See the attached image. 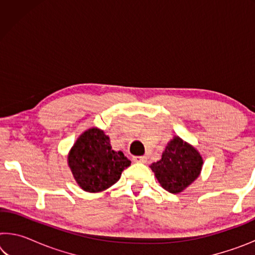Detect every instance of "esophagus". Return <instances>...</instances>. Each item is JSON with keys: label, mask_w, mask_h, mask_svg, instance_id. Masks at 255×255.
<instances>
[{"label": "esophagus", "mask_w": 255, "mask_h": 255, "mask_svg": "<svg viewBox=\"0 0 255 255\" xmlns=\"http://www.w3.org/2000/svg\"><path fill=\"white\" fill-rule=\"evenodd\" d=\"M132 159H133V162H136V163H146V161H147L146 156H133Z\"/></svg>", "instance_id": "esophagus-1"}]
</instances>
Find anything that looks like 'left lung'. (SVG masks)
<instances>
[{
  "label": "left lung",
  "mask_w": 255,
  "mask_h": 255,
  "mask_svg": "<svg viewBox=\"0 0 255 255\" xmlns=\"http://www.w3.org/2000/svg\"><path fill=\"white\" fill-rule=\"evenodd\" d=\"M204 159L199 152L174 136L167 143L159 161L153 163L150 169L163 189L171 193H180L199 176Z\"/></svg>",
  "instance_id": "obj_1"
}]
</instances>
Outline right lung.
<instances>
[{
  "label": "right lung",
  "instance_id": "1",
  "mask_svg": "<svg viewBox=\"0 0 255 255\" xmlns=\"http://www.w3.org/2000/svg\"><path fill=\"white\" fill-rule=\"evenodd\" d=\"M67 162L77 184L88 192H101L110 188L131 163L123 152H115L109 136L96 127L77 138Z\"/></svg>",
  "mask_w": 255,
  "mask_h": 255
}]
</instances>
